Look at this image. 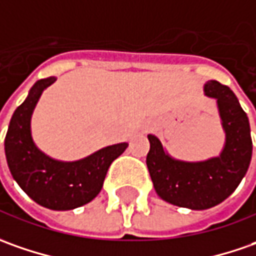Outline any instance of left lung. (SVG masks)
<instances>
[{
  "instance_id": "1",
  "label": "left lung",
  "mask_w": 256,
  "mask_h": 256,
  "mask_svg": "<svg viewBox=\"0 0 256 256\" xmlns=\"http://www.w3.org/2000/svg\"><path fill=\"white\" fill-rule=\"evenodd\" d=\"M204 93L216 100L225 132V144L216 157L204 162L177 160L162 142L148 134L147 168L158 197L190 210L216 207L232 194L248 172L252 157L250 120L234 92L216 80L204 84Z\"/></svg>"
}]
</instances>
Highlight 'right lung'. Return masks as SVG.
Returning <instances> with one entry per match:
<instances>
[{
    "label": "right lung",
    "mask_w": 256,
    "mask_h": 256,
    "mask_svg": "<svg viewBox=\"0 0 256 256\" xmlns=\"http://www.w3.org/2000/svg\"><path fill=\"white\" fill-rule=\"evenodd\" d=\"M56 80L50 76L31 88L14 112L5 136V156L18 186L42 207L66 211L90 202L103 187L106 172L128 143L108 146L76 162H60L40 152L31 134V118L42 92Z\"/></svg>",
    "instance_id": "1"
}]
</instances>
